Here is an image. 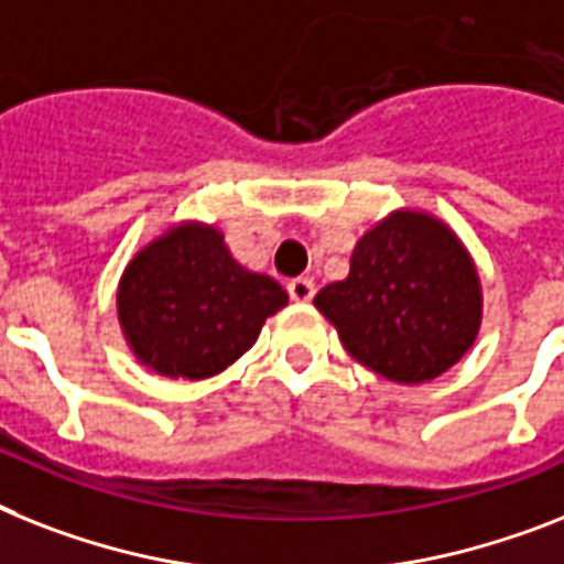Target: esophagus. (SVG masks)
<instances>
[{
	"instance_id": "1",
	"label": "esophagus",
	"mask_w": 564,
	"mask_h": 564,
	"mask_svg": "<svg viewBox=\"0 0 564 564\" xmlns=\"http://www.w3.org/2000/svg\"><path fill=\"white\" fill-rule=\"evenodd\" d=\"M288 293H291L293 302H311L314 300L316 288L311 279L300 276V279H291V282H288Z\"/></svg>"
}]
</instances>
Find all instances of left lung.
Returning a JSON list of instances; mask_svg holds the SVG:
<instances>
[{"mask_svg": "<svg viewBox=\"0 0 564 564\" xmlns=\"http://www.w3.org/2000/svg\"><path fill=\"white\" fill-rule=\"evenodd\" d=\"M343 346L394 383H426L476 343L481 282L467 248L444 221L398 209L351 253V271L314 296Z\"/></svg>", "mask_w": 564, "mask_h": 564, "instance_id": "left-lung-1", "label": "left lung"}]
</instances>
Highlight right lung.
I'll use <instances>...</instances> for the list:
<instances>
[{
    "instance_id": "right-lung-1",
    "label": "right lung",
    "mask_w": 564,
    "mask_h": 564,
    "mask_svg": "<svg viewBox=\"0 0 564 564\" xmlns=\"http://www.w3.org/2000/svg\"><path fill=\"white\" fill-rule=\"evenodd\" d=\"M285 305L276 279L241 268L225 236L198 221L149 241L118 288L120 328L134 357L158 375L187 380L225 371Z\"/></svg>"
}]
</instances>
